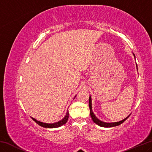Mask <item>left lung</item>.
Wrapping results in <instances>:
<instances>
[{
    "instance_id": "obj_1",
    "label": "left lung",
    "mask_w": 152,
    "mask_h": 152,
    "mask_svg": "<svg viewBox=\"0 0 152 152\" xmlns=\"http://www.w3.org/2000/svg\"><path fill=\"white\" fill-rule=\"evenodd\" d=\"M133 55L134 56V58L135 59V56L134 53H133ZM136 67H137V64H136ZM89 108H90V115H91V117L92 118V121H93V122L94 123H96V125L101 126V127H116V126H118L121 124L123 122L125 121L127 119V118L130 116V115L127 116L126 118H125L124 119H123L121 121H117V122H112V123H106V122H104V121H102L100 119H98V118L96 117V115H94V113L92 111V99H91V95H90V97H89Z\"/></svg>"
}]
</instances>
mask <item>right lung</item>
I'll list each match as a JSON object with an SVG mask.
<instances>
[{
	"instance_id": "add662e5",
	"label": "right lung",
	"mask_w": 152,
	"mask_h": 152,
	"mask_svg": "<svg viewBox=\"0 0 152 152\" xmlns=\"http://www.w3.org/2000/svg\"><path fill=\"white\" fill-rule=\"evenodd\" d=\"M76 96V95L75 96H74V99H75ZM68 117H69V112H68V110H67L65 117H64L62 119L59 121H58V122H56V123H46L41 122V121H37V119H35L33 117H31V119L33 121H34L35 123H37L38 125L42 126V127H45V128H57V127H61V126H62L64 124H66V122L68 121Z\"/></svg>"
}]
</instances>
